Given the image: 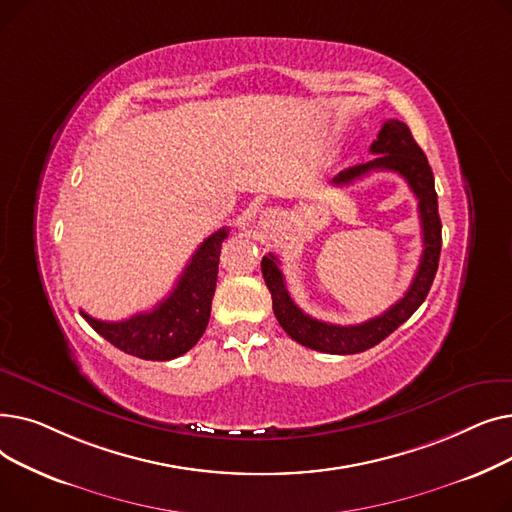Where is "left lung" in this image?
<instances>
[{
    "instance_id": "obj_1",
    "label": "left lung",
    "mask_w": 512,
    "mask_h": 512,
    "mask_svg": "<svg viewBox=\"0 0 512 512\" xmlns=\"http://www.w3.org/2000/svg\"><path fill=\"white\" fill-rule=\"evenodd\" d=\"M369 151L375 155L371 161L342 170L338 176H334L332 184L346 186L371 172L386 170V172L400 174L411 186L419 207L423 253L419 259L415 278L409 290L405 292V297L396 301L382 315L367 319L363 324H357V326L326 324V321H319L294 305V301L290 299V294L286 290V282L278 267L276 255L270 253L261 259L263 280L272 292L274 313H276V319L280 321V326L292 340H297L299 344L313 348V351H319V353L355 355L382 342L398 326L405 324V321L421 307L438 272L440 249H442V222L438 215L434 172L427 164L425 153L413 139L409 126L400 120H386L378 134V141L371 143Z\"/></svg>"
}]
</instances>
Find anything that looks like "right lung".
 <instances>
[{
  "label": "right lung",
  "mask_w": 512,
  "mask_h": 512,
  "mask_svg": "<svg viewBox=\"0 0 512 512\" xmlns=\"http://www.w3.org/2000/svg\"><path fill=\"white\" fill-rule=\"evenodd\" d=\"M224 238H228V228L207 236L184 267L174 290L151 311L122 321H101L85 311L80 315L126 355L145 361H170L184 355L199 342L209 324Z\"/></svg>",
  "instance_id": "obj_1"
}]
</instances>
